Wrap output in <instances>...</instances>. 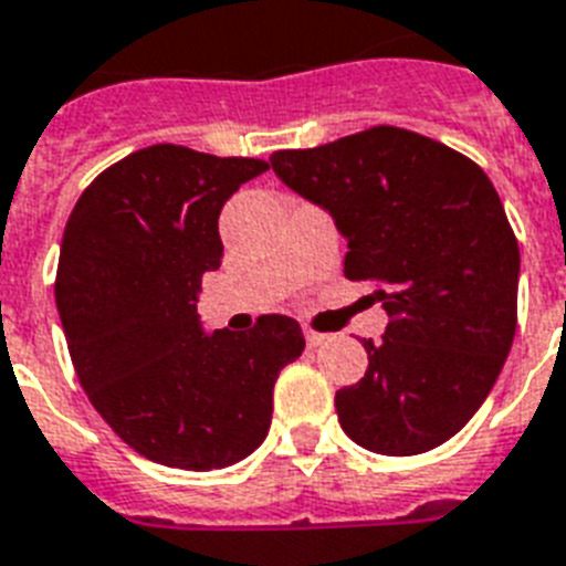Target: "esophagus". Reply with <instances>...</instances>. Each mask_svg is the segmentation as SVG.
Instances as JSON below:
<instances>
[{"instance_id":"esophagus-1","label":"esophagus","mask_w":566,"mask_h":566,"mask_svg":"<svg viewBox=\"0 0 566 566\" xmlns=\"http://www.w3.org/2000/svg\"><path fill=\"white\" fill-rule=\"evenodd\" d=\"M305 339H307V346L316 348V346H323V343H328L331 334H323V331H314V328H305Z\"/></svg>"}]
</instances>
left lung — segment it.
Returning a JSON list of instances; mask_svg holds the SVG:
<instances>
[{
    "instance_id": "obj_1",
    "label": "left lung",
    "mask_w": 566,
    "mask_h": 566,
    "mask_svg": "<svg viewBox=\"0 0 566 566\" xmlns=\"http://www.w3.org/2000/svg\"><path fill=\"white\" fill-rule=\"evenodd\" d=\"M284 186L346 235V279L389 314L369 369L334 398L352 442L384 457L444 444L489 398L517 328L521 250L480 165L421 133L378 124L275 150Z\"/></svg>"
}]
</instances>
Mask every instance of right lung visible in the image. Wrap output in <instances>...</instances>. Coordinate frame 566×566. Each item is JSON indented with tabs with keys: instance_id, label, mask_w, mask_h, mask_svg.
Masks as SVG:
<instances>
[{
	"instance_id": "right-lung-1",
	"label": "right lung",
	"mask_w": 566,
	"mask_h": 566,
	"mask_svg": "<svg viewBox=\"0 0 566 566\" xmlns=\"http://www.w3.org/2000/svg\"><path fill=\"white\" fill-rule=\"evenodd\" d=\"M264 159L150 145L92 179L60 243V323L77 380L124 444L211 471L250 457L279 371L305 352L296 319L206 334L197 293L220 268V209Z\"/></svg>"
}]
</instances>
